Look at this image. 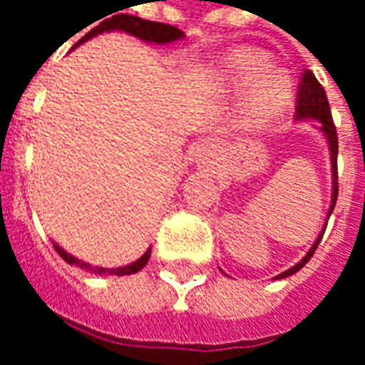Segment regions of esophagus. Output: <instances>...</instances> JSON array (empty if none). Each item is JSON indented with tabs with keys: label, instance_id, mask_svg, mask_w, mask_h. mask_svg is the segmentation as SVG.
Wrapping results in <instances>:
<instances>
[{
	"label": "esophagus",
	"instance_id": "34e87169",
	"mask_svg": "<svg viewBox=\"0 0 365 365\" xmlns=\"http://www.w3.org/2000/svg\"><path fill=\"white\" fill-rule=\"evenodd\" d=\"M215 144L209 143V140H205V143H200L195 146V150H192V156H195V160L199 163V165H209L212 158H215Z\"/></svg>",
	"mask_w": 365,
	"mask_h": 365
}]
</instances>
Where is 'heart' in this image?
I'll use <instances>...</instances> for the list:
<instances>
[{
	"label": "heart",
	"instance_id": "heart-1",
	"mask_svg": "<svg viewBox=\"0 0 365 365\" xmlns=\"http://www.w3.org/2000/svg\"><path fill=\"white\" fill-rule=\"evenodd\" d=\"M225 68L235 82L245 84L249 80H255L263 74L269 68V62L265 56L257 51L237 50L225 60ZM289 96L291 82L287 76L281 72L263 76L251 96V116L255 120L269 118L271 114H275L277 110L285 106Z\"/></svg>",
	"mask_w": 365,
	"mask_h": 365
}]
</instances>
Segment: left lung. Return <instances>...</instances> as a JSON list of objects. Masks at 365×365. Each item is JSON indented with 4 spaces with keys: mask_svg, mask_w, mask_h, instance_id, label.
Masks as SVG:
<instances>
[{
    "mask_svg": "<svg viewBox=\"0 0 365 365\" xmlns=\"http://www.w3.org/2000/svg\"><path fill=\"white\" fill-rule=\"evenodd\" d=\"M295 114H297V120L303 118H315L322 122V130L325 132L327 136V143H329V150H331V166H334V199H331V207H329V215L334 211L337 200V132L336 124H334V118H331V108H329V102H327V94H325L324 86L317 82V78L312 74V70H305L302 74V82H299V92H297V106H295ZM329 219V217H327ZM325 231H322V235L317 237V241L314 243V247L309 249V253L303 257L302 261L295 265V267L287 269L285 273L277 275L279 279L283 277H289L295 271L299 269L314 257L315 249L319 245L322 237H324ZM275 277V279H277Z\"/></svg>",
    "mask_w": 365,
    "mask_h": 365,
    "instance_id": "8db88e82",
    "label": "left lung"
}]
</instances>
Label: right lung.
<instances>
[{
  "instance_id": "1",
  "label": "right lung",
  "mask_w": 365,
  "mask_h": 365,
  "mask_svg": "<svg viewBox=\"0 0 365 365\" xmlns=\"http://www.w3.org/2000/svg\"><path fill=\"white\" fill-rule=\"evenodd\" d=\"M108 29H122V31L132 34V36H136V38H140V40L154 41V43H168V41H175L178 40V38H182V31L178 28H175V26L160 24V21H148V19L128 16V14H118V16H112L110 19H104V21H102L100 26H96L94 29H90L76 46H80L82 41L90 40L92 36L102 34V31H108ZM53 249L58 251V255L62 257L66 263H70V265L78 263V259L70 255V253H66L62 247H58L53 243ZM148 259H150V251H146V253H144L138 261H134L132 265L114 269V275H130V273H136V271H140V269L148 263ZM80 267L88 269V265H86V263H80ZM96 271L98 273H104V269H96Z\"/></svg>"
}]
</instances>
